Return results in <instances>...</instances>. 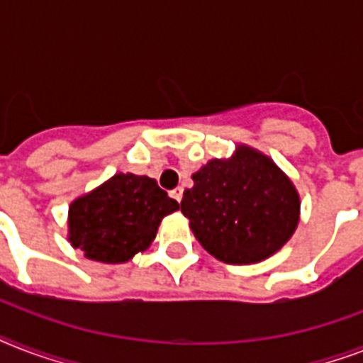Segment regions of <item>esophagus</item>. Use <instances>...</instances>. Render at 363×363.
Listing matches in <instances>:
<instances>
[{
	"instance_id": "34e87169",
	"label": "esophagus",
	"mask_w": 363,
	"mask_h": 363,
	"mask_svg": "<svg viewBox=\"0 0 363 363\" xmlns=\"http://www.w3.org/2000/svg\"><path fill=\"white\" fill-rule=\"evenodd\" d=\"M182 192H184V190H182L181 186H177L175 190H171L169 194H171V198H175L177 201H181V199H182Z\"/></svg>"
}]
</instances>
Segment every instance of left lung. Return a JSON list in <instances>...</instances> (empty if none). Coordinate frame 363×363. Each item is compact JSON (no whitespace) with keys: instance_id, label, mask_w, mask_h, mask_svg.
Returning <instances> with one entry per match:
<instances>
[{"instance_id":"obj_1","label":"left lung","mask_w":363,"mask_h":363,"mask_svg":"<svg viewBox=\"0 0 363 363\" xmlns=\"http://www.w3.org/2000/svg\"><path fill=\"white\" fill-rule=\"evenodd\" d=\"M192 179L182 215L199 245L224 264H258L279 252L298 228V190L256 148L238 145L230 158L209 160Z\"/></svg>"}]
</instances>
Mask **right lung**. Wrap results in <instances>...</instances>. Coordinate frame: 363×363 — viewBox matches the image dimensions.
Segmentation results:
<instances>
[{
    "mask_svg": "<svg viewBox=\"0 0 363 363\" xmlns=\"http://www.w3.org/2000/svg\"><path fill=\"white\" fill-rule=\"evenodd\" d=\"M175 211L179 203L154 179L116 173L71 201L67 241L84 258L124 264L152 245L160 222Z\"/></svg>",
    "mask_w": 363,
    "mask_h": 363,
    "instance_id": "add662e5",
    "label": "right lung"
}]
</instances>
